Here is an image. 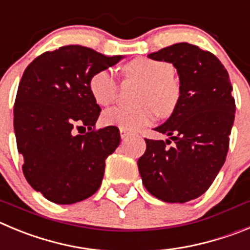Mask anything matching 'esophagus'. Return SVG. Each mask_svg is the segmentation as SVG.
Wrapping results in <instances>:
<instances>
[{"mask_svg":"<svg viewBox=\"0 0 250 250\" xmlns=\"http://www.w3.org/2000/svg\"><path fill=\"white\" fill-rule=\"evenodd\" d=\"M121 137H122V139H125V138H128V137H129V133H128L127 130L121 129Z\"/></svg>","mask_w":250,"mask_h":250,"instance_id":"34e87169","label":"esophagus"}]
</instances>
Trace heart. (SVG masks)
<instances>
[{"label": "heart", "instance_id": "heart-1", "mask_svg": "<svg viewBox=\"0 0 250 250\" xmlns=\"http://www.w3.org/2000/svg\"><path fill=\"white\" fill-rule=\"evenodd\" d=\"M125 72L128 77L143 82L138 96L142 104H120L105 109L102 116L105 125L136 132L152 125L157 112L161 116H168L174 111L181 91L173 80L174 71L169 63L149 58H137L125 64ZM88 87L93 100L101 105L113 102L118 92V83L111 69L96 72L89 80Z\"/></svg>", "mask_w": 250, "mask_h": 250}]
</instances>
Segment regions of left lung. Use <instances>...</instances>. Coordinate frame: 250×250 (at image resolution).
I'll use <instances>...</instances> for the list:
<instances>
[{
	"label": "left lung",
	"instance_id": "left-lung-1",
	"mask_svg": "<svg viewBox=\"0 0 250 250\" xmlns=\"http://www.w3.org/2000/svg\"><path fill=\"white\" fill-rule=\"evenodd\" d=\"M148 57L177 68L181 96L172 116L154 128L169 138L146 139L139 174L156 198L186 203L207 192L226 162L235 113L233 87L220 61L194 44L175 43Z\"/></svg>",
	"mask_w": 250,
	"mask_h": 250
}]
</instances>
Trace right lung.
Listing matches in <instances>:
<instances>
[{
	"instance_id": "right-lung-1",
	"label": "right lung",
	"mask_w": 250,
	"mask_h": 250,
	"mask_svg": "<svg viewBox=\"0 0 250 250\" xmlns=\"http://www.w3.org/2000/svg\"><path fill=\"white\" fill-rule=\"evenodd\" d=\"M122 58L69 44L42 53L24 69L13 107L17 149L27 182L53 203H77L101 187L104 161L121 136L114 125L94 129L101 107L88 82Z\"/></svg>"
}]
</instances>
